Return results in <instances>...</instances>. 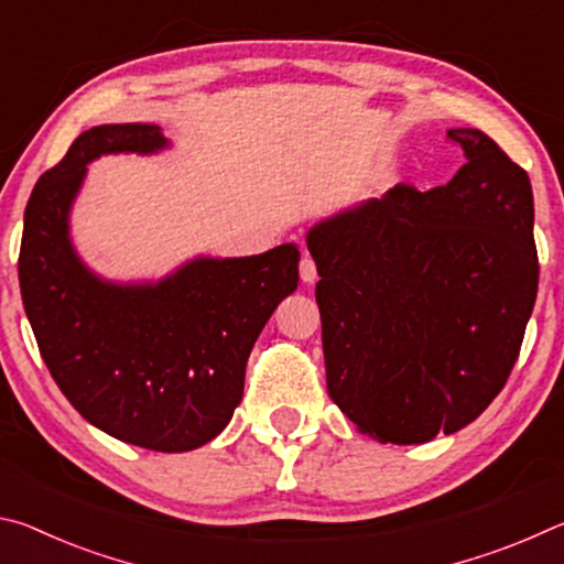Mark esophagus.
Returning <instances> with one entry per match:
<instances>
[{
  "label": "esophagus",
  "mask_w": 564,
  "mask_h": 564,
  "mask_svg": "<svg viewBox=\"0 0 564 564\" xmlns=\"http://www.w3.org/2000/svg\"><path fill=\"white\" fill-rule=\"evenodd\" d=\"M299 269H301V281H303V283H316V279H318L316 261H313L308 253H305L303 259H301V265H299Z\"/></svg>",
  "instance_id": "34e87169"
}]
</instances>
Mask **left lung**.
Wrapping results in <instances>:
<instances>
[{
    "label": "left lung",
    "mask_w": 564,
    "mask_h": 564,
    "mask_svg": "<svg viewBox=\"0 0 564 564\" xmlns=\"http://www.w3.org/2000/svg\"><path fill=\"white\" fill-rule=\"evenodd\" d=\"M447 139L467 161L445 186L398 184L305 236L328 395L380 443L473 423L508 383L538 299L528 171L477 129Z\"/></svg>",
    "instance_id": "left-lung-1"
}]
</instances>
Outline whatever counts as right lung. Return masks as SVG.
<instances>
[{
  "label": "right lung",
  "instance_id": "obj_1",
  "mask_svg": "<svg viewBox=\"0 0 564 564\" xmlns=\"http://www.w3.org/2000/svg\"><path fill=\"white\" fill-rule=\"evenodd\" d=\"M154 123H104L44 171L24 212L19 289L36 346L66 400L99 431L159 453H186L224 431L243 395L265 321L299 285L293 243L246 259H194L159 283L91 273L69 212L101 154H156Z\"/></svg>",
  "mask_w": 564,
  "mask_h": 564
}]
</instances>
